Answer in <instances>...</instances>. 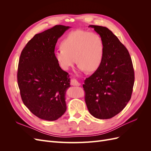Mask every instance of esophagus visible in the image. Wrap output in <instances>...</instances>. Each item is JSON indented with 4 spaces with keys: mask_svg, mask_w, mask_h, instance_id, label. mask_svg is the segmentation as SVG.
I'll list each match as a JSON object with an SVG mask.
<instances>
[{
    "mask_svg": "<svg viewBox=\"0 0 151 151\" xmlns=\"http://www.w3.org/2000/svg\"><path fill=\"white\" fill-rule=\"evenodd\" d=\"M70 84L72 86H81V84L79 83V82L76 79H73L72 80H71Z\"/></svg>",
    "mask_w": 151,
    "mask_h": 151,
    "instance_id": "esophagus-1",
    "label": "esophagus"
}]
</instances>
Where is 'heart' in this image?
<instances>
[{
	"label": "heart",
	"instance_id": "b5f03b06",
	"mask_svg": "<svg viewBox=\"0 0 151 151\" xmlns=\"http://www.w3.org/2000/svg\"><path fill=\"white\" fill-rule=\"evenodd\" d=\"M60 47L53 55L63 70L72 66L75 60L80 70L93 72L103 62L104 44L96 33L84 30L72 31L62 40Z\"/></svg>",
	"mask_w": 151,
	"mask_h": 151
}]
</instances>
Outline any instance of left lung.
Segmentation results:
<instances>
[{
	"mask_svg": "<svg viewBox=\"0 0 151 151\" xmlns=\"http://www.w3.org/2000/svg\"><path fill=\"white\" fill-rule=\"evenodd\" d=\"M101 38L104 48L101 65L84 81L85 101L91 115L109 119L122 111L130 101L134 70L127 49L106 27L90 25Z\"/></svg>",
	"mask_w": 151,
	"mask_h": 151,
	"instance_id": "obj_1",
	"label": "left lung"
}]
</instances>
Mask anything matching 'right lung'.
<instances>
[{
	"label": "right lung",
	"mask_w": 151,
	"mask_h": 151,
	"mask_svg": "<svg viewBox=\"0 0 151 151\" xmlns=\"http://www.w3.org/2000/svg\"><path fill=\"white\" fill-rule=\"evenodd\" d=\"M70 28L56 25L35 35L21 53L17 71L21 96L29 111L42 120H56L67 109L70 79L53 53L58 39Z\"/></svg>",
	"instance_id": "right-lung-1"
}]
</instances>
